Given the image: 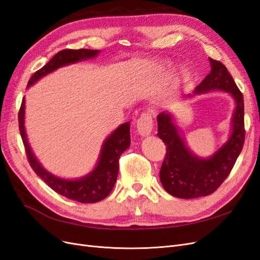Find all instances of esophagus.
<instances>
[{"mask_svg":"<svg viewBox=\"0 0 260 260\" xmlns=\"http://www.w3.org/2000/svg\"><path fill=\"white\" fill-rule=\"evenodd\" d=\"M153 129V120L149 114H142L137 122V131L140 136L148 137Z\"/></svg>","mask_w":260,"mask_h":260,"instance_id":"obj_1","label":"esophagus"}]
</instances>
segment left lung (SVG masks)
I'll return each mask as SVG.
<instances>
[{"label":"left lung","instance_id":"left-lung-1","mask_svg":"<svg viewBox=\"0 0 260 260\" xmlns=\"http://www.w3.org/2000/svg\"><path fill=\"white\" fill-rule=\"evenodd\" d=\"M209 59L210 73L196 86L188 98L211 91H223L234 101L230 135L226 142L206 158L194 154L171 112L157 116L158 136L166 147L159 179L169 194L178 199H196L215 192L229 176L245 140L243 94L235 84L226 67L218 60Z\"/></svg>","mask_w":260,"mask_h":260}]
</instances>
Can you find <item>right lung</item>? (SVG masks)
<instances>
[{"instance_id":"right-lung-1","label":"right lung","mask_w":260,"mask_h":260,"mask_svg":"<svg viewBox=\"0 0 260 260\" xmlns=\"http://www.w3.org/2000/svg\"><path fill=\"white\" fill-rule=\"evenodd\" d=\"M100 50H62L50 59L48 64L36 72L28 81L27 88L37 83L43 77L82 60L95 58ZM25 98L22 99L18 114L19 131L25 145L26 154L31 168L52 190L69 200L80 203H96L104 200L112 192L119 170V157L130 146V122H124L109 135L102 145L95 167L88 175L78 179H65L46 170L31 149L25 127Z\"/></svg>"}]
</instances>
